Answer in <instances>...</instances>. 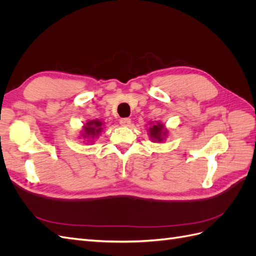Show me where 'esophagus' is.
Here are the masks:
<instances>
[{
  "mask_svg": "<svg viewBox=\"0 0 256 256\" xmlns=\"http://www.w3.org/2000/svg\"><path fill=\"white\" fill-rule=\"evenodd\" d=\"M120 124L122 126H124V127H129L130 124H131V120L128 118H120Z\"/></svg>",
  "mask_w": 256,
  "mask_h": 256,
  "instance_id": "1",
  "label": "esophagus"
}]
</instances>
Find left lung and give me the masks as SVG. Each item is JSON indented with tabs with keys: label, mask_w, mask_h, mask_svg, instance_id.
Wrapping results in <instances>:
<instances>
[{
	"label": "left lung",
	"mask_w": 256,
	"mask_h": 256,
	"mask_svg": "<svg viewBox=\"0 0 256 256\" xmlns=\"http://www.w3.org/2000/svg\"><path fill=\"white\" fill-rule=\"evenodd\" d=\"M168 129L164 124H161L159 122H150V127L148 129V134L152 142H162L166 140V138L168 136Z\"/></svg>",
	"instance_id": "obj_1"
}]
</instances>
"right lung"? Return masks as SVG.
Here are the masks:
<instances>
[{"label": "right lung", "instance_id": "1", "mask_svg": "<svg viewBox=\"0 0 256 256\" xmlns=\"http://www.w3.org/2000/svg\"><path fill=\"white\" fill-rule=\"evenodd\" d=\"M102 127H104V122L102 120H88L83 126L81 136L85 138L88 142H92L96 138H98L100 134H102V131L104 129Z\"/></svg>", "mask_w": 256, "mask_h": 256}]
</instances>
